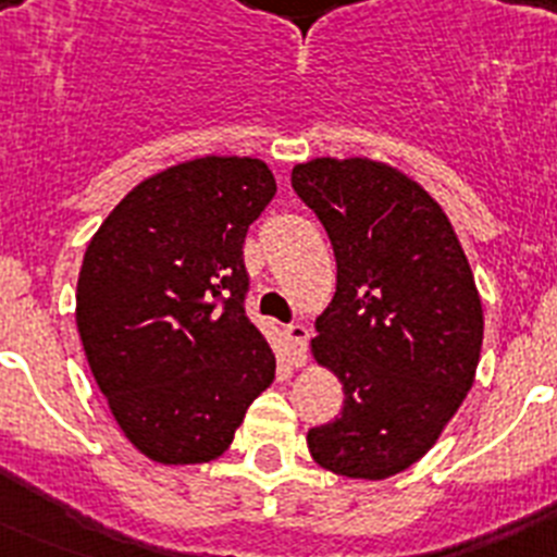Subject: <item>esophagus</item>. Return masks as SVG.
<instances>
[{
  "instance_id": "esophagus-1",
  "label": "esophagus",
  "mask_w": 557,
  "mask_h": 557,
  "mask_svg": "<svg viewBox=\"0 0 557 557\" xmlns=\"http://www.w3.org/2000/svg\"><path fill=\"white\" fill-rule=\"evenodd\" d=\"M284 334H287V339H289V348H293L295 362H298V366H304V362H307L309 329L304 326V323H289V326H284Z\"/></svg>"
}]
</instances>
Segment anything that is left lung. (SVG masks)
Listing matches in <instances>:
<instances>
[{
	"label": "left lung",
	"instance_id": "left-lung-1",
	"mask_svg": "<svg viewBox=\"0 0 557 557\" xmlns=\"http://www.w3.org/2000/svg\"><path fill=\"white\" fill-rule=\"evenodd\" d=\"M293 189L332 239L337 293L312 354L346 393L339 416L309 430V451L339 476L385 480L432 449L474 385V275L444 209L382 161H307Z\"/></svg>",
	"mask_w": 557,
	"mask_h": 557
}]
</instances>
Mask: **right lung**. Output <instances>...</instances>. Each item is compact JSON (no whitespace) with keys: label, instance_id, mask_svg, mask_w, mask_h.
<instances>
[{"label":"right lung","instance_id":"obj_1","mask_svg":"<svg viewBox=\"0 0 557 557\" xmlns=\"http://www.w3.org/2000/svg\"><path fill=\"white\" fill-rule=\"evenodd\" d=\"M273 195L259 159L184 161L127 191L88 243L83 351L120 430L150 460H218L273 382V351L245 314L243 259Z\"/></svg>","mask_w":557,"mask_h":557}]
</instances>
